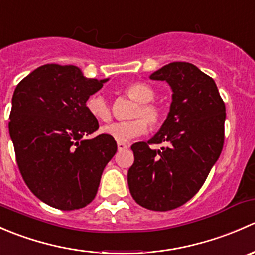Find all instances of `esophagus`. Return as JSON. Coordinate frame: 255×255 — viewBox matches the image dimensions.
Masks as SVG:
<instances>
[{"instance_id": "obj_1", "label": "esophagus", "mask_w": 255, "mask_h": 255, "mask_svg": "<svg viewBox=\"0 0 255 255\" xmlns=\"http://www.w3.org/2000/svg\"><path fill=\"white\" fill-rule=\"evenodd\" d=\"M117 148L120 151L126 150V149H128V144L125 142H117Z\"/></svg>"}]
</instances>
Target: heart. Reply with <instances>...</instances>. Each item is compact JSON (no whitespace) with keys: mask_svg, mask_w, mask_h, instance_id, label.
Here are the masks:
<instances>
[{"mask_svg":"<svg viewBox=\"0 0 255 255\" xmlns=\"http://www.w3.org/2000/svg\"><path fill=\"white\" fill-rule=\"evenodd\" d=\"M125 92L133 100L138 102L137 106L132 111V120L118 121L110 123L101 128L104 134L115 138L118 142H126L132 138L142 135L146 132L148 126L146 120L151 127H158L163 120V111L158 105L153 104L155 94L149 85L143 82H133L125 89ZM86 110L92 117L100 121H109L111 118V109L109 102L102 95L94 94L86 100ZM144 118V121L140 117Z\"/></svg>","mask_w":255,"mask_h":255,"instance_id":"obj_1","label":"heart"}]
</instances>
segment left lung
I'll return each instance as SVG.
<instances>
[{
  "mask_svg": "<svg viewBox=\"0 0 255 255\" xmlns=\"http://www.w3.org/2000/svg\"><path fill=\"white\" fill-rule=\"evenodd\" d=\"M149 78L168 82L170 110L154 137L130 146L134 163L128 170V187L142 207L169 211L201 189L220 158L226 107L213 79L194 64L170 63ZM160 142L167 146L158 151L148 146Z\"/></svg>",
  "mask_w": 255,
  "mask_h": 255,
  "instance_id": "8db88e82",
  "label": "left lung"
}]
</instances>
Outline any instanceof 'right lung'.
Wrapping results in <instances>:
<instances>
[{
  "label": "right lung",
  "mask_w": 255,
  "mask_h": 255,
  "mask_svg": "<svg viewBox=\"0 0 255 255\" xmlns=\"http://www.w3.org/2000/svg\"><path fill=\"white\" fill-rule=\"evenodd\" d=\"M106 81L86 78L78 66L45 64L14 90L8 128L18 168L49 206L73 211L89 205L117 151L110 135L85 139L99 129L86 100Z\"/></svg>",
  "instance_id": "1"
}]
</instances>
